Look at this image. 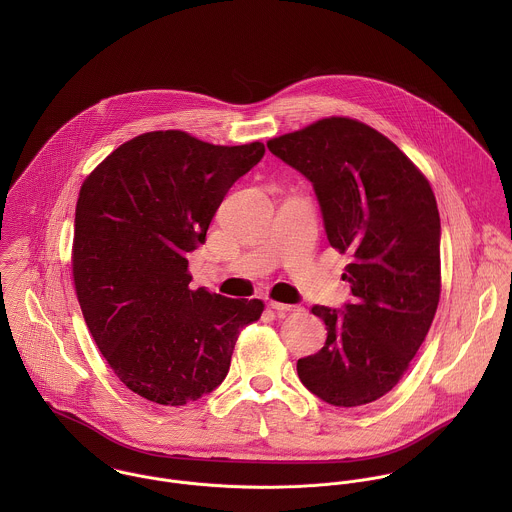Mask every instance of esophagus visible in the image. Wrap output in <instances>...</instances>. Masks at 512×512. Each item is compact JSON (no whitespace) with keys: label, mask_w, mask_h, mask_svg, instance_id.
<instances>
[{"label":"esophagus","mask_w":512,"mask_h":512,"mask_svg":"<svg viewBox=\"0 0 512 512\" xmlns=\"http://www.w3.org/2000/svg\"><path fill=\"white\" fill-rule=\"evenodd\" d=\"M268 305H270L272 309H276V311H297V305H292V303H282V301H274V299H270V301H268Z\"/></svg>","instance_id":"34e87169"}]
</instances>
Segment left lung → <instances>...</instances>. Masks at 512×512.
I'll return each instance as SVG.
<instances>
[{
  "label": "left lung",
  "mask_w": 512,
  "mask_h": 512,
  "mask_svg": "<svg viewBox=\"0 0 512 512\" xmlns=\"http://www.w3.org/2000/svg\"><path fill=\"white\" fill-rule=\"evenodd\" d=\"M315 191L327 240L351 254L343 309L313 305L327 327L297 361L303 386L353 408L390 392L422 347L439 301L438 203L428 179L380 132L325 118L268 142Z\"/></svg>",
  "instance_id": "8db88e82"
}]
</instances>
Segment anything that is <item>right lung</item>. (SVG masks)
<instances>
[{
    "mask_svg": "<svg viewBox=\"0 0 512 512\" xmlns=\"http://www.w3.org/2000/svg\"><path fill=\"white\" fill-rule=\"evenodd\" d=\"M264 144L213 146L149 132L112 151L82 183L73 276L84 321L114 374L138 396L183 406L224 380L260 299L189 290L187 254Z\"/></svg>",
    "mask_w": 512,
    "mask_h": 512,
    "instance_id": "add662e5",
    "label": "right lung"
}]
</instances>
